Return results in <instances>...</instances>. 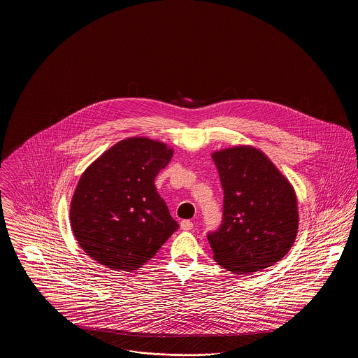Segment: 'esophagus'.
Returning a JSON list of instances; mask_svg holds the SVG:
<instances>
[{"label": "esophagus", "mask_w": 358, "mask_h": 358, "mask_svg": "<svg viewBox=\"0 0 358 358\" xmlns=\"http://www.w3.org/2000/svg\"><path fill=\"white\" fill-rule=\"evenodd\" d=\"M180 227L182 231H190V229H193V222L190 220H182L180 222Z\"/></svg>", "instance_id": "esophagus-1"}]
</instances>
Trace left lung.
<instances>
[{
	"label": "left lung",
	"mask_w": 358,
	"mask_h": 358,
	"mask_svg": "<svg viewBox=\"0 0 358 358\" xmlns=\"http://www.w3.org/2000/svg\"><path fill=\"white\" fill-rule=\"evenodd\" d=\"M220 174V227L206 238L213 259L236 275L271 267L286 255L298 232V203L286 177L252 146L212 154Z\"/></svg>",
	"instance_id": "1"
}]
</instances>
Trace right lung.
<instances>
[{
    "label": "right lung",
    "mask_w": 358,
    "mask_h": 358,
    "mask_svg": "<svg viewBox=\"0 0 358 358\" xmlns=\"http://www.w3.org/2000/svg\"><path fill=\"white\" fill-rule=\"evenodd\" d=\"M173 157L165 143L127 138L82 174L69 220L87 255L117 271H133L150 260L178 228L154 180Z\"/></svg>",
    "instance_id": "right-lung-1"
}]
</instances>
